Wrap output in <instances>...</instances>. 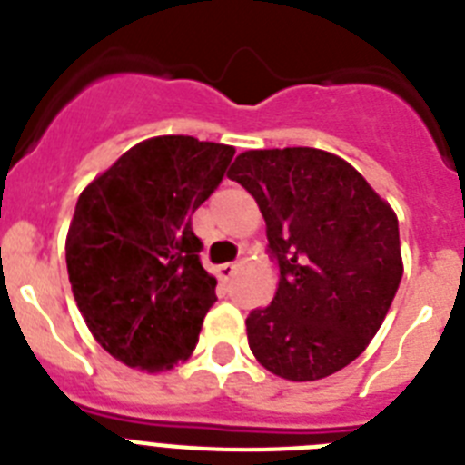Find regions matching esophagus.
Returning <instances> with one entry per match:
<instances>
[{
  "mask_svg": "<svg viewBox=\"0 0 465 465\" xmlns=\"http://www.w3.org/2000/svg\"><path fill=\"white\" fill-rule=\"evenodd\" d=\"M237 270H240V262H223V265H219V279L221 282H230V279L235 277Z\"/></svg>",
  "mask_w": 465,
  "mask_h": 465,
  "instance_id": "1",
  "label": "esophagus"
}]
</instances>
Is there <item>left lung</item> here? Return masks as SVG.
Returning <instances> with one entry per match:
<instances>
[{
	"instance_id": "left-lung-1",
	"label": "left lung",
	"mask_w": 465,
	"mask_h": 465,
	"mask_svg": "<svg viewBox=\"0 0 465 465\" xmlns=\"http://www.w3.org/2000/svg\"><path fill=\"white\" fill-rule=\"evenodd\" d=\"M228 179L256 197L279 272L272 302L246 319L253 356L289 381L342 371L401 283L396 212L347 160L310 146L244 151Z\"/></svg>"
}]
</instances>
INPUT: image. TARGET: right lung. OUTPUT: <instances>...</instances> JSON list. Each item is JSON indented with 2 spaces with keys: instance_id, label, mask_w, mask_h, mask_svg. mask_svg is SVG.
Here are the masks:
<instances>
[{
  "instance_id": "add662e5",
  "label": "right lung",
  "mask_w": 465,
  "mask_h": 465,
  "mask_svg": "<svg viewBox=\"0 0 465 465\" xmlns=\"http://www.w3.org/2000/svg\"><path fill=\"white\" fill-rule=\"evenodd\" d=\"M232 155L186 134L143 139L79 195L64 242L72 293L93 338L127 368L167 372L195 349L216 277L191 216Z\"/></svg>"
}]
</instances>
